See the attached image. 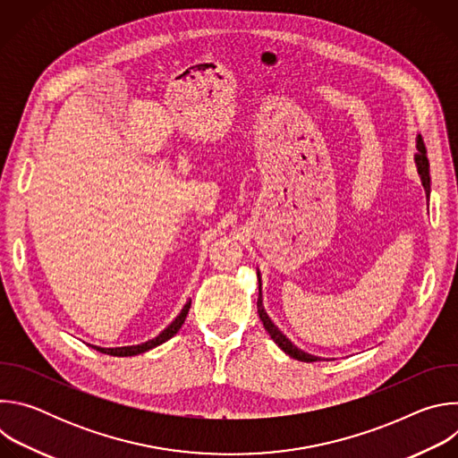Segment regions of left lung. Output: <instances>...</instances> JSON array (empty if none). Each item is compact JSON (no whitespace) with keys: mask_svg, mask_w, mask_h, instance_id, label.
<instances>
[{"mask_svg":"<svg viewBox=\"0 0 458 458\" xmlns=\"http://www.w3.org/2000/svg\"><path fill=\"white\" fill-rule=\"evenodd\" d=\"M417 150L419 154H415V165H417V172L420 175V181H422V186L426 190V195L429 198V161L426 157V147H424V141L422 138L419 136L417 138ZM257 281H259V299H257V311H259V317L260 320H263V326L265 330L268 332V335L274 339V343L286 353L290 355L292 359H297V360H302V362H315V360H320V357L317 355H311L301 348H297L279 328L274 324V320L270 318V315L267 313L265 310V304H263V281H260V272L257 270Z\"/></svg>","mask_w":458,"mask_h":458,"instance_id":"left-lung-1","label":"left lung"}]
</instances>
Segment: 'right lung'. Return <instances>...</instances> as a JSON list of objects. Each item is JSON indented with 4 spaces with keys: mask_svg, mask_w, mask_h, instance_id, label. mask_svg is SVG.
<instances>
[{
    "mask_svg": "<svg viewBox=\"0 0 458 458\" xmlns=\"http://www.w3.org/2000/svg\"><path fill=\"white\" fill-rule=\"evenodd\" d=\"M190 304H191V299L186 301V304H184L182 310L177 313V317L166 326V328H165L157 337H154V339H150V341H147V343L134 344V346H119V348H101V346H92V348L98 350V352H101V353L114 355V357H132V355L145 353V352H148V350H152V348H156V346L166 343L168 339H172V337L179 332V328H181L184 318H186V313H188V310H190Z\"/></svg>",
    "mask_w": 458,
    "mask_h": 458,
    "instance_id": "obj_1",
    "label": "right lung"
}]
</instances>
